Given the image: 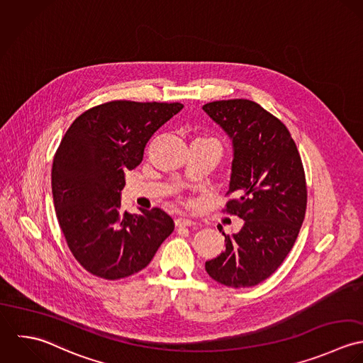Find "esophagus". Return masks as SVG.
Returning a JSON list of instances; mask_svg holds the SVG:
<instances>
[{
  "label": "esophagus",
  "mask_w": 363,
  "mask_h": 363,
  "mask_svg": "<svg viewBox=\"0 0 363 363\" xmlns=\"http://www.w3.org/2000/svg\"><path fill=\"white\" fill-rule=\"evenodd\" d=\"M175 224L178 227H191V225H195L196 223L194 220L188 218H175Z\"/></svg>",
  "instance_id": "1"
}]
</instances>
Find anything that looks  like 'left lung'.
I'll return each mask as SVG.
<instances>
[{"label": "left lung", "mask_w": 363, "mask_h": 363, "mask_svg": "<svg viewBox=\"0 0 363 363\" xmlns=\"http://www.w3.org/2000/svg\"><path fill=\"white\" fill-rule=\"evenodd\" d=\"M202 109L233 145L227 212L244 220L224 235L225 250L205 268L230 288L269 278L289 254L306 215L307 189L300 154L286 126L248 99L215 101Z\"/></svg>", "instance_id": "1"}]
</instances>
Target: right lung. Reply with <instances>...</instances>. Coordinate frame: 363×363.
<instances>
[{"label": "right lung", "mask_w": 363, "mask_h": 363, "mask_svg": "<svg viewBox=\"0 0 363 363\" xmlns=\"http://www.w3.org/2000/svg\"><path fill=\"white\" fill-rule=\"evenodd\" d=\"M182 104L112 101L79 115L52 168L56 216L74 258L89 274L116 281L145 268L174 231L164 211H121L125 172L143 160L151 136Z\"/></svg>", "instance_id": "add662e5"}]
</instances>
